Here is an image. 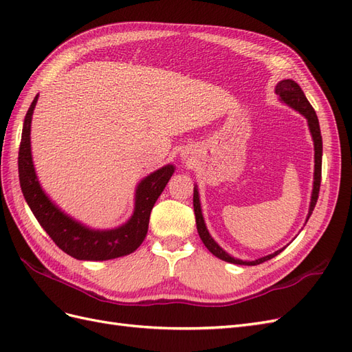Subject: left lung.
<instances>
[{
	"mask_svg": "<svg viewBox=\"0 0 352 352\" xmlns=\"http://www.w3.org/2000/svg\"><path fill=\"white\" fill-rule=\"evenodd\" d=\"M276 95H278L279 100L286 104L287 107H291L292 110L298 111L300 114H302L307 119V124L308 129H310L311 138H313V144H314V180H313V190H311V199H310V207H308V216L305 219V223L310 219L311 212L316 207V202L318 198V190H320V182H322V155H323V142H322V133H320V124H318V119L316 116L314 109L311 107V104L308 102V100L305 98V95L301 89L300 85H298L295 80L292 79H283L280 80L274 88ZM194 211H195V221H197V230L198 235L201 238V241L204 242V245L207 247V250L216 255L217 258L228 261L232 264H239V265H257L261 264L264 261H267L276 255L280 254L283 248L274 251L273 254L264 255V257H260L257 260H241L236 257H232L229 252H226L223 250L220 245L212 239V236L210 235V232L206 226V220L204 216H202V210H201V201H199V192H198V186L197 184L194 185Z\"/></svg>",
	"mask_w": 352,
	"mask_h": 352,
	"instance_id": "obj_1",
	"label": "left lung"
}]
</instances>
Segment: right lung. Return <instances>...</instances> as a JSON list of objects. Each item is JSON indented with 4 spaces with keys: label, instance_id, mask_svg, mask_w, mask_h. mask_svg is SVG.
<instances>
[{
    "label": "right lung",
    "instance_id": "add662e5",
    "mask_svg": "<svg viewBox=\"0 0 352 352\" xmlns=\"http://www.w3.org/2000/svg\"><path fill=\"white\" fill-rule=\"evenodd\" d=\"M38 97L39 94L32 101L25 116L22 142L19 150V179L29 208L57 247L73 258L105 261L132 254L140 248L146 236L151 210L175 173V166L166 164L145 176L136 185L133 212L123 225L111 229H94L83 225L82 221L63 211L48 197L36 176L34 158H32L30 126Z\"/></svg>",
    "mask_w": 352,
    "mask_h": 352
}]
</instances>
